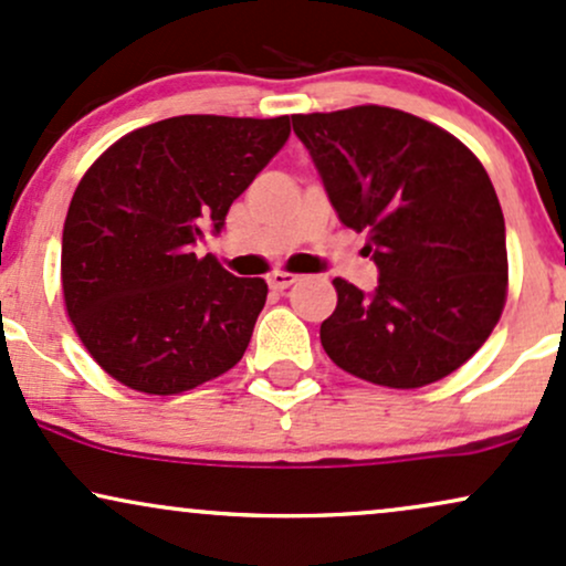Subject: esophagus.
<instances>
[{
  "instance_id": "obj_1",
  "label": "esophagus",
  "mask_w": 566,
  "mask_h": 566,
  "mask_svg": "<svg viewBox=\"0 0 566 566\" xmlns=\"http://www.w3.org/2000/svg\"><path fill=\"white\" fill-rule=\"evenodd\" d=\"M295 282H297V274H290V271H274V274L269 276L271 290H287L290 284Z\"/></svg>"
}]
</instances>
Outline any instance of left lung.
<instances>
[{"mask_svg":"<svg viewBox=\"0 0 566 566\" xmlns=\"http://www.w3.org/2000/svg\"><path fill=\"white\" fill-rule=\"evenodd\" d=\"M332 208L366 231L374 292L335 279L337 308L322 345L366 382L413 390L482 348L506 303L501 202L482 163L446 128L360 105L292 115Z\"/></svg>","mask_w":566,"mask_h":566,"instance_id":"left-lung-1","label":"left lung"}]
</instances>
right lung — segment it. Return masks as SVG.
Here are the masks:
<instances>
[{
    "label": "right lung",
    "mask_w": 566,
    "mask_h": 566,
    "mask_svg": "<svg viewBox=\"0 0 566 566\" xmlns=\"http://www.w3.org/2000/svg\"><path fill=\"white\" fill-rule=\"evenodd\" d=\"M287 136L290 115H176L120 136L78 181L63 227L65 308L120 385L176 395L244 356L269 284L192 250Z\"/></svg>",
    "instance_id": "right-lung-1"
}]
</instances>
